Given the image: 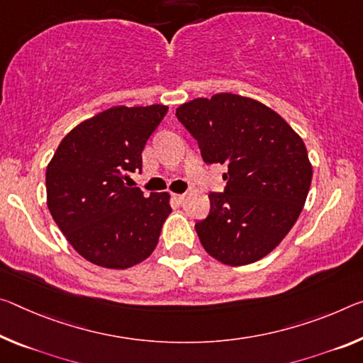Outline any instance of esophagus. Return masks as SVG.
Wrapping results in <instances>:
<instances>
[{
    "label": "esophagus",
    "instance_id": "34e87169",
    "mask_svg": "<svg viewBox=\"0 0 363 363\" xmlns=\"http://www.w3.org/2000/svg\"><path fill=\"white\" fill-rule=\"evenodd\" d=\"M172 197H174V200L177 203H182L184 200H186V194H174L172 195Z\"/></svg>",
    "mask_w": 363,
    "mask_h": 363
}]
</instances>
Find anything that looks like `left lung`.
I'll return each mask as SVG.
<instances>
[{"label":"left lung","mask_w":363,"mask_h":363,"mask_svg":"<svg viewBox=\"0 0 363 363\" xmlns=\"http://www.w3.org/2000/svg\"><path fill=\"white\" fill-rule=\"evenodd\" d=\"M206 164L220 163L224 192L195 223L200 242L221 263L249 264L268 255L306 203L312 164L289 124L263 103L234 94L195 99L176 109Z\"/></svg>","instance_id":"left-lung-1"}]
</instances>
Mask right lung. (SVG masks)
<instances>
[{
    "instance_id": "add662e5",
    "label": "right lung",
    "mask_w": 363,
    "mask_h": 363,
    "mask_svg": "<svg viewBox=\"0 0 363 363\" xmlns=\"http://www.w3.org/2000/svg\"><path fill=\"white\" fill-rule=\"evenodd\" d=\"M168 106H114L80 123L47 168L48 208L76 252L99 267L124 269L152 254L171 213L169 195L128 187Z\"/></svg>"
}]
</instances>
